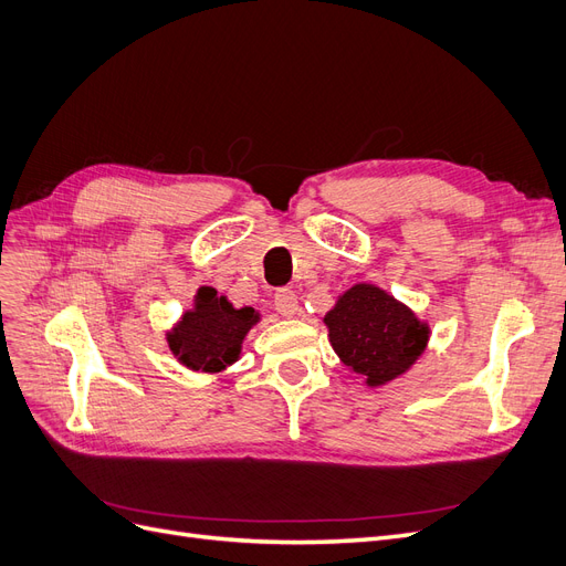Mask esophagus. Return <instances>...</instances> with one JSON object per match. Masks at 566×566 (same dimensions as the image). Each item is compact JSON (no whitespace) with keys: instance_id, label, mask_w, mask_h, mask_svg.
<instances>
[{"instance_id":"34e87169","label":"esophagus","mask_w":566,"mask_h":566,"mask_svg":"<svg viewBox=\"0 0 566 566\" xmlns=\"http://www.w3.org/2000/svg\"><path fill=\"white\" fill-rule=\"evenodd\" d=\"M275 310L284 317H294L298 312V296L291 289L275 291Z\"/></svg>"}]
</instances>
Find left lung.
<instances>
[{
  "instance_id": "1",
  "label": "left lung",
  "mask_w": 566,
  "mask_h": 566,
  "mask_svg": "<svg viewBox=\"0 0 566 566\" xmlns=\"http://www.w3.org/2000/svg\"><path fill=\"white\" fill-rule=\"evenodd\" d=\"M328 343L366 387H385L422 357L431 326L378 284L359 282L324 315Z\"/></svg>"
}]
</instances>
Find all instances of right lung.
Here are the masks:
<instances>
[{
  "label": "right lung",
  "mask_w": 566,
  "mask_h": 566,
  "mask_svg": "<svg viewBox=\"0 0 566 566\" xmlns=\"http://www.w3.org/2000/svg\"><path fill=\"white\" fill-rule=\"evenodd\" d=\"M259 322V310L235 307L217 289L200 286L193 305L167 331V345L188 370L221 373L242 357L247 333Z\"/></svg>",
  "instance_id": "1"
}]
</instances>
